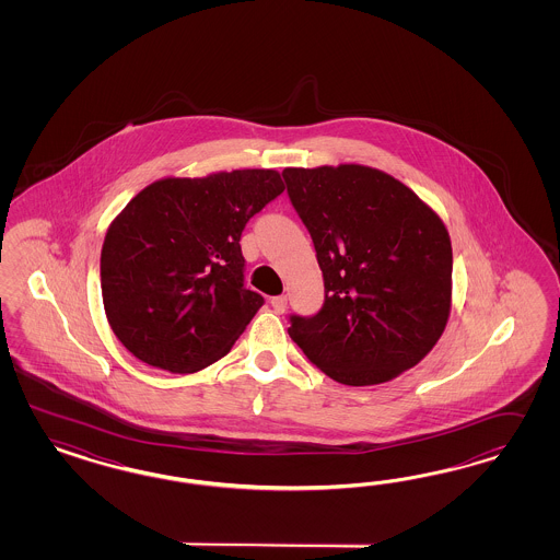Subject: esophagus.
<instances>
[{"instance_id":"obj_1","label":"esophagus","mask_w":560,"mask_h":560,"mask_svg":"<svg viewBox=\"0 0 560 560\" xmlns=\"http://www.w3.org/2000/svg\"><path fill=\"white\" fill-rule=\"evenodd\" d=\"M272 310L277 312V314H283L285 312V307H288V298L285 295H277V298H271Z\"/></svg>"}]
</instances>
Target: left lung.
I'll list each match as a JSON object with an SVG mask.
<instances>
[{
    "label": "left lung",
    "mask_w": 560,
    "mask_h": 560,
    "mask_svg": "<svg viewBox=\"0 0 560 560\" xmlns=\"http://www.w3.org/2000/svg\"><path fill=\"white\" fill-rule=\"evenodd\" d=\"M324 277L314 316L289 337L328 377L373 386L415 368L452 307V242L440 215L382 170L359 164L285 168Z\"/></svg>",
    "instance_id": "obj_1"
}]
</instances>
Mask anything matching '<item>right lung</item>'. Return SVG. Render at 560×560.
<instances>
[{"label":"right lung","mask_w":560,"mask_h":560,"mask_svg":"<svg viewBox=\"0 0 560 560\" xmlns=\"http://www.w3.org/2000/svg\"><path fill=\"white\" fill-rule=\"evenodd\" d=\"M275 170L164 178L110 223L101 255L104 312L143 363L195 373L230 353L262 295L244 288L240 236L283 192Z\"/></svg>","instance_id":"right-lung-1"}]
</instances>
